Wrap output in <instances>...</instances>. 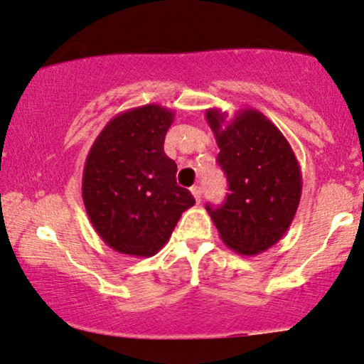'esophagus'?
<instances>
[{
    "label": "esophagus",
    "mask_w": 364,
    "mask_h": 364,
    "mask_svg": "<svg viewBox=\"0 0 364 364\" xmlns=\"http://www.w3.org/2000/svg\"><path fill=\"white\" fill-rule=\"evenodd\" d=\"M191 192H192V196H194V199L197 200V203H200V197H203V189H200L199 186H194L191 189Z\"/></svg>",
    "instance_id": "obj_1"
}]
</instances>
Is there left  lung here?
<instances>
[{"label":"left lung","mask_w":364,"mask_h":364,"mask_svg":"<svg viewBox=\"0 0 364 364\" xmlns=\"http://www.w3.org/2000/svg\"><path fill=\"white\" fill-rule=\"evenodd\" d=\"M205 119L230 183L226 203L205 209L228 248L255 257L282 240L294 221L302 196L297 156L284 133L253 107L240 109L230 121L226 111L213 107Z\"/></svg>","instance_id":"8db88e82"}]
</instances>
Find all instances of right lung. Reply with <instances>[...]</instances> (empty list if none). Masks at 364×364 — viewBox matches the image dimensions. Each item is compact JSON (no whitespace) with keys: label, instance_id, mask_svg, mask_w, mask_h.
<instances>
[{"label":"right lung","instance_id":"add662e5","mask_svg":"<svg viewBox=\"0 0 364 364\" xmlns=\"http://www.w3.org/2000/svg\"><path fill=\"white\" fill-rule=\"evenodd\" d=\"M175 113L145 105L116 114L89 150L82 199L105 243L129 257H154L172 236L183 210L196 204L177 186V165L164 151Z\"/></svg>","mask_w":364,"mask_h":364}]
</instances>
